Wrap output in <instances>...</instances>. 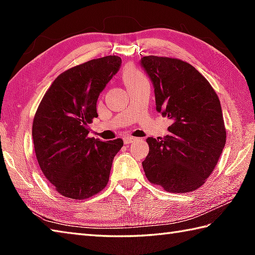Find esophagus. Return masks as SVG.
Instances as JSON below:
<instances>
[{"mask_svg": "<svg viewBox=\"0 0 255 255\" xmlns=\"http://www.w3.org/2000/svg\"><path fill=\"white\" fill-rule=\"evenodd\" d=\"M135 140H137L136 137H132V136H129V135L124 136V143H125V144L132 143V141H135Z\"/></svg>", "mask_w": 255, "mask_h": 255, "instance_id": "obj_1", "label": "esophagus"}]
</instances>
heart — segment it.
Segmentation results:
<instances>
[{
  "mask_svg": "<svg viewBox=\"0 0 255 255\" xmlns=\"http://www.w3.org/2000/svg\"><path fill=\"white\" fill-rule=\"evenodd\" d=\"M123 79H124V82H125V84H126V86H129L131 84H135L138 81L145 79V77L139 71L136 70L135 67L126 66L123 72Z\"/></svg>",
  "mask_w": 255,
  "mask_h": 255,
  "instance_id": "heart-1",
  "label": "heart"
}]
</instances>
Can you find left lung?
Returning a JSON list of instances; mask_svg holds the SVG:
<instances>
[{
  "label": "left lung",
  "mask_w": 255,
  "mask_h": 255,
  "mask_svg": "<svg viewBox=\"0 0 255 255\" xmlns=\"http://www.w3.org/2000/svg\"><path fill=\"white\" fill-rule=\"evenodd\" d=\"M157 112L172 119L164 138L148 137L146 178L165 191L185 193L205 183L226 143L219 99L195 67L178 58L145 56Z\"/></svg>",
  "instance_id": "left-lung-1"
}]
</instances>
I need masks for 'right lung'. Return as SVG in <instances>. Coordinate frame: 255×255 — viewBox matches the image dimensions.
Instances as JSON below:
<instances>
[{
    "instance_id": "add662e5",
    "label": "right lung",
    "mask_w": 255,
    "mask_h": 255,
    "mask_svg": "<svg viewBox=\"0 0 255 255\" xmlns=\"http://www.w3.org/2000/svg\"><path fill=\"white\" fill-rule=\"evenodd\" d=\"M122 58L106 56L57 76L38 107L32 124L34 153L42 173L60 195L88 199L106 188L112 161L124 141L90 138L97 101Z\"/></svg>"
}]
</instances>
